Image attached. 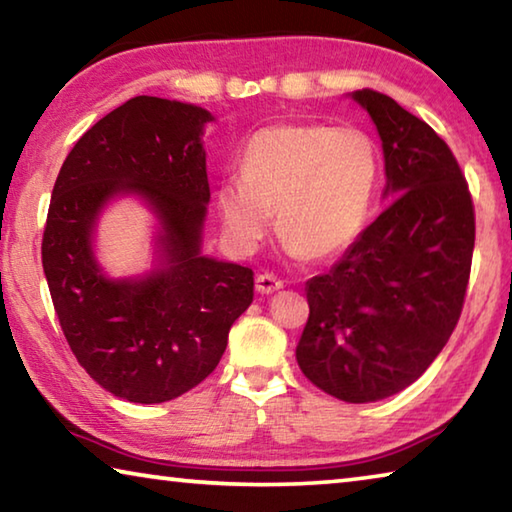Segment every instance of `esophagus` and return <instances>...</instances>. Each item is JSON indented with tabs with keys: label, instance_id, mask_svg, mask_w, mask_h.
<instances>
[{
	"label": "esophagus",
	"instance_id": "obj_1",
	"mask_svg": "<svg viewBox=\"0 0 512 512\" xmlns=\"http://www.w3.org/2000/svg\"><path fill=\"white\" fill-rule=\"evenodd\" d=\"M255 287L259 293H275L284 287V282L273 273H259L255 280Z\"/></svg>",
	"mask_w": 512,
	"mask_h": 512
}]
</instances>
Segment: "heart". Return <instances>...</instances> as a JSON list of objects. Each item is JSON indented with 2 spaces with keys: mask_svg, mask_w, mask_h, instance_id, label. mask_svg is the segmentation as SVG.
Masks as SVG:
<instances>
[{
  "mask_svg": "<svg viewBox=\"0 0 512 512\" xmlns=\"http://www.w3.org/2000/svg\"><path fill=\"white\" fill-rule=\"evenodd\" d=\"M241 178L219 187L225 230L241 246L273 223L291 253L327 259L348 250L368 225L381 180V149L357 126L280 124L255 133Z\"/></svg>",
  "mask_w": 512,
  "mask_h": 512,
  "instance_id": "heart-1",
  "label": "heart"
}]
</instances>
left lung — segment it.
I'll list each match as a JSON object with an SVG mask.
<instances>
[{"label": "left lung", "mask_w": 512, "mask_h": 512, "mask_svg": "<svg viewBox=\"0 0 512 512\" xmlns=\"http://www.w3.org/2000/svg\"><path fill=\"white\" fill-rule=\"evenodd\" d=\"M375 121L391 205L332 271L307 282L296 348L311 384L363 404L411 386L461 318L474 253V203L454 153L427 121L377 90L352 94Z\"/></svg>", "instance_id": "1"}]
</instances>
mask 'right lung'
I'll use <instances>...</instances> for the list:
<instances>
[{"label":"right lung","mask_w":512,"mask_h":512,"mask_svg":"<svg viewBox=\"0 0 512 512\" xmlns=\"http://www.w3.org/2000/svg\"><path fill=\"white\" fill-rule=\"evenodd\" d=\"M207 121L189 103L126 101L74 144L51 192L42 268L60 327L85 372L128 402H169L201 384L253 302V268L201 255ZM121 191L146 197L163 225V266L135 283L103 278L91 255L96 214Z\"/></svg>","instance_id":"add662e5"}]
</instances>
